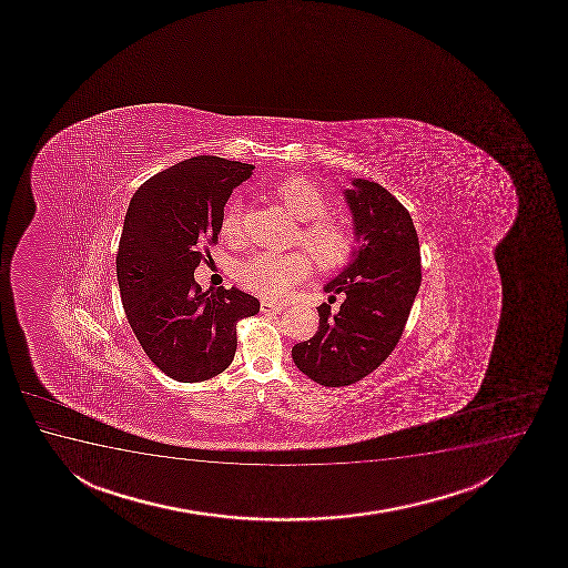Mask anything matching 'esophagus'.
I'll list each match as a JSON object with an SVG mask.
<instances>
[{
	"instance_id": "1",
	"label": "esophagus",
	"mask_w": 568,
	"mask_h": 568,
	"mask_svg": "<svg viewBox=\"0 0 568 568\" xmlns=\"http://www.w3.org/2000/svg\"><path fill=\"white\" fill-rule=\"evenodd\" d=\"M283 310H285V306H283V304H275V302L267 301L261 302L262 314H281Z\"/></svg>"
}]
</instances>
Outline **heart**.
Masks as SVG:
<instances>
[{"instance_id":"1","label":"heart","mask_w":568,"mask_h":568,"mask_svg":"<svg viewBox=\"0 0 568 568\" xmlns=\"http://www.w3.org/2000/svg\"><path fill=\"white\" fill-rule=\"evenodd\" d=\"M272 194L291 216L302 222L294 240L312 254L321 270L334 272L346 266L355 248L354 232L344 222L325 216L328 201L321 194L320 187L302 176H291L281 181ZM241 213L243 207L240 201H232L227 205L221 221V235L224 240H240ZM310 274L312 261L302 251L285 254L254 253L237 266V281L241 285L266 301L285 298L288 291Z\"/></svg>"}]
</instances>
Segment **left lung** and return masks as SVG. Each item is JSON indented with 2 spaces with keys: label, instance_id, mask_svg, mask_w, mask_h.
<instances>
[{
  "label": "left lung",
  "instance_id": "left-lung-1",
  "mask_svg": "<svg viewBox=\"0 0 568 568\" xmlns=\"http://www.w3.org/2000/svg\"><path fill=\"white\" fill-rule=\"evenodd\" d=\"M357 247L325 285L328 301L344 293L341 310L321 304L320 328L293 347V361L321 386H349L381 367L394 352L422 281L420 243L407 209L378 182L354 179L344 190Z\"/></svg>",
  "mask_w": 568,
  "mask_h": 568
}]
</instances>
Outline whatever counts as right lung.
Instances as JSON below:
<instances>
[{"instance_id": "1", "label": "right lung", "mask_w": 568, "mask_h": 568, "mask_svg": "<svg viewBox=\"0 0 568 568\" xmlns=\"http://www.w3.org/2000/svg\"><path fill=\"white\" fill-rule=\"evenodd\" d=\"M253 165L195 155L148 179L129 203L115 256L121 302L155 367L179 382H203L230 367L235 325L261 302L240 288L201 291L203 240L221 234L224 205Z\"/></svg>"}]
</instances>
